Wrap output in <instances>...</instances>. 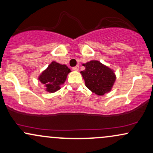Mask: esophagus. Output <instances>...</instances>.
Returning a JSON list of instances; mask_svg holds the SVG:
<instances>
[{
    "instance_id": "34e87169",
    "label": "esophagus",
    "mask_w": 153,
    "mask_h": 153,
    "mask_svg": "<svg viewBox=\"0 0 153 153\" xmlns=\"http://www.w3.org/2000/svg\"><path fill=\"white\" fill-rule=\"evenodd\" d=\"M73 71H78V70H79V66L77 65V66H75V67H73Z\"/></svg>"
}]
</instances>
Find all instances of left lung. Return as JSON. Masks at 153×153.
Returning <instances> with one entry per match:
<instances>
[{"mask_svg":"<svg viewBox=\"0 0 153 153\" xmlns=\"http://www.w3.org/2000/svg\"><path fill=\"white\" fill-rule=\"evenodd\" d=\"M82 65L85 69L80 74L89 90L99 96L110 92L117 78L114 70L98 60H91Z\"/></svg>","mask_w":153,"mask_h":153,"instance_id":"obj_1","label":"left lung"}]
</instances>
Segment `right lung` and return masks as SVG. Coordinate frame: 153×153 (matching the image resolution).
Listing matches in <instances>:
<instances>
[{"instance_id": "1", "label": "right lung", "mask_w": 153, "mask_h": 153, "mask_svg": "<svg viewBox=\"0 0 153 153\" xmlns=\"http://www.w3.org/2000/svg\"><path fill=\"white\" fill-rule=\"evenodd\" d=\"M71 72V69L66 65L52 61L39 75L38 79L45 86V90L52 94L61 88L60 86L65 82L68 75Z\"/></svg>"}]
</instances>
